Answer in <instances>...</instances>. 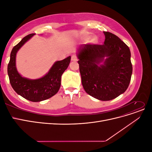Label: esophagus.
Listing matches in <instances>:
<instances>
[{
    "label": "esophagus",
    "mask_w": 152,
    "mask_h": 152,
    "mask_svg": "<svg viewBox=\"0 0 152 152\" xmlns=\"http://www.w3.org/2000/svg\"><path fill=\"white\" fill-rule=\"evenodd\" d=\"M71 60L72 61H77L78 60V57L75 54H73L71 57Z\"/></svg>",
    "instance_id": "obj_1"
}]
</instances>
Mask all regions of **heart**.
Returning <instances> with one entry per match:
<instances>
[{
	"label": "heart",
	"mask_w": 152,
	"mask_h": 152,
	"mask_svg": "<svg viewBox=\"0 0 152 152\" xmlns=\"http://www.w3.org/2000/svg\"><path fill=\"white\" fill-rule=\"evenodd\" d=\"M93 40H94V39H93Z\"/></svg>",
	"instance_id": "1"
}]
</instances>
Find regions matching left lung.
I'll return each instance as SVG.
<instances>
[{
    "mask_svg": "<svg viewBox=\"0 0 152 152\" xmlns=\"http://www.w3.org/2000/svg\"><path fill=\"white\" fill-rule=\"evenodd\" d=\"M104 44L80 46L78 63L86 93L98 99L109 101L126 91L131 81L132 66L127 45L110 32L104 31ZM105 57L104 64L99 66Z\"/></svg>",
    "mask_w": 152,
    "mask_h": 152,
    "instance_id": "8db88e82",
    "label": "left lung"
}]
</instances>
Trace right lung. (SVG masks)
Here are the masks:
<instances>
[{"instance_id": "add662e5", "label": "right lung", "mask_w": 152, "mask_h": 152, "mask_svg": "<svg viewBox=\"0 0 152 152\" xmlns=\"http://www.w3.org/2000/svg\"><path fill=\"white\" fill-rule=\"evenodd\" d=\"M35 34L25 36L12 49L7 66V73L10 84L16 93L23 98L33 102H39L51 98L56 94L61 86V77L68 68L71 57L55 63L44 77L36 80L22 77L16 68V54L18 50Z\"/></svg>"}]
</instances>
